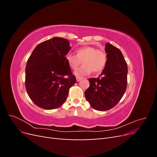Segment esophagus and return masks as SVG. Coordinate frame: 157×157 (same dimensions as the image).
<instances>
[{
    "label": "esophagus",
    "instance_id": "1",
    "mask_svg": "<svg viewBox=\"0 0 157 157\" xmlns=\"http://www.w3.org/2000/svg\"><path fill=\"white\" fill-rule=\"evenodd\" d=\"M77 78V80L78 82V81H80V80H82L83 78V77H77V78Z\"/></svg>",
    "mask_w": 157,
    "mask_h": 157
}]
</instances>
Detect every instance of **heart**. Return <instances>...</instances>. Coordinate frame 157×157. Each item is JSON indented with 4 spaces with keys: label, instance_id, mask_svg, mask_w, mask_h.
<instances>
[{
    "label": "heart",
    "instance_id": "obj_1",
    "mask_svg": "<svg viewBox=\"0 0 157 157\" xmlns=\"http://www.w3.org/2000/svg\"><path fill=\"white\" fill-rule=\"evenodd\" d=\"M75 53L76 55L67 54L65 59L71 69L73 70L77 69L81 62L84 64L75 71L76 75H85L92 71L95 73H100L105 67L107 58L105 52L103 50L86 46L77 49Z\"/></svg>",
    "mask_w": 157,
    "mask_h": 157
}]
</instances>
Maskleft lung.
<instances>
[{"label": "left lung", "mask_w": 157, "mask_h": 157, "mask_svg": "<svg viewBox=\"0 0 157 157\" xmlns=\"http://www.w3.org/2000/svg\"><path fill=\"white\" fill-rule=\"evenodd\" d=\"M107 63L97 78H89L85 97L92 108L109 110L122 98L127 87L128 66L121 51L110 43L105 44Z\"/></svg>", "instance_id": "obj_1"}]
</instances>
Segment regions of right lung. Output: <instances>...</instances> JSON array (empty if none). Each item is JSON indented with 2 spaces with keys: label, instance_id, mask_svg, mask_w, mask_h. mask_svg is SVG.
Instances as JSON below:
<instances>
[{
  "label": "right lung",
  "instance_id": "1",
  "mask_svg": "<svg viewBox=\"0 0 157 157\" xmlns=\"http://www.w3.org/2000/svg\"><path fill=\"white\" fill-rule=\"evenodd\" d=\"M69 41L54 37L38 44L25 68L27 92L35 105L45 109L59 107L67 99L69 88L77 82L65 56Z\"/></svg>",
  "mask_w": 157,
  "mask_h": 157
}]
</instances>
